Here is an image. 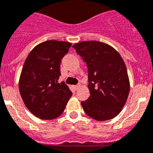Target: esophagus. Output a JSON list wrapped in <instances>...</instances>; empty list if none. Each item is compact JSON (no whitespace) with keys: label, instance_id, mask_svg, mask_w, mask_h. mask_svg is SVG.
Instances as JSON below:
<instances>
[{"label":"esophagus","instance_id":"1","mask_svg":"<svg viewBox=\"0 0 153 153\" xmlns=\"http://www.w3.org/2000/svg\"><path fill=\"white\" fill-rule=\"evenodd\" d=\"M79 87H80V85H77L74 86V88H75V90H77V89H78V88H79Z\"/></svg>","mask_w":153,"mask_h":153}]
</instances>
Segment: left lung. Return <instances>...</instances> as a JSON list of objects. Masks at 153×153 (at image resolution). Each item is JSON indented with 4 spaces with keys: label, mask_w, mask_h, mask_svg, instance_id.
Segmentation results:
<instances>
[{
    "label": "left lung",
    "mask_w": 153,
    "mask_h": 153,
    "mask_svg": "<svg viewBox=\"0 0 153 153\" xmlns=\"http://www.w3.org/2000/svg\"><path fill=\"white\" fill-rule=\"evenodd\" d=\"M88 72L89 98L82 102L85 113L97 121L113 119L128 99L130 83L126 64L119 53L108 44L97 41L73 45Z\"/></svg>",
    "instance_id": "8db88e82"
}]
</instances>
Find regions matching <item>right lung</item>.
<instances>
[{"instance_id":"add662e5","label":"right lung","mask_w":153,"mask_h":153,"mask_svg":"<svg viewBox=\"0 0 153 153\" xmlns=\"http://www.w3.org/2000/svg\"><path fill=\"white\" fill-rule=\"evenodd\" d=\"M71 44L49 40L31 50L24 64L19 79V91L24 103L34 115L44 120L60 116L72 93L62 82V59Z\"/></svg>"}]
</instances>
